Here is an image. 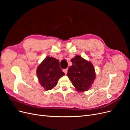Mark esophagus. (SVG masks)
Instances as JSON below:
<instances>
[{
    "label": "esophagus",
    "mask_w": 130,
    "mask_h": 130,
    "mask_svg": "<svg viewBox=\"0 0 130 130\" xmlns=\"http://www.w3.org/2000/svg\"><path fill=\"white\" fill-rule=\"evenodd\" d=\"M63 72L66 74L67 73V72H68V69H64L63 70Z\"/></svg>",
    "instance_id": "obj_1"
}]
</instances>
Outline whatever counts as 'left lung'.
I'll return each instance as SVG.
<instances>
[{"label":"left lung","mask_w":130,"mask_h":130,"mask_svg":"<svg viewBox=\"0 0 130 130\" xmlns=\"http://www.w3.org/2000/svg\"><path fill=\"white\" fill-rule=\"evenodd\" d=\"M73 65L70 66L67 75L78 92L88 90L95 78V73L90 62L76 55L71 60Z\"/></svg>","instance_id":"obj_1"}]
</instances>
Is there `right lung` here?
Segmentation results:
<instances>
[{"label": "right lung", "mask_w": 130, "mask_h": 130, "mask_svg": "<svg viewBox=\"0 0 130 130\" xmlns=\"http://www.w3.org/2000/svg\"><path fill=\"white\" fill-rule=\"evenodd\" d=\"M36 73L40 84L46 90L55 87L59 78L65 75L60 68L59 61L49 56L38 66Z\"/></svg>", "instance_id": "1"}]
</instances>
